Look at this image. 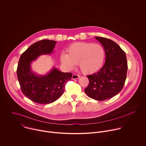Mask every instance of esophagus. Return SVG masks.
Wrapping results in <instances>:
<instances>
[{"label": "esophagus", "mask_w": 146, "mask_h": 146, "mask_svg": "<svg viewBox=\"0 0 146 146\" xmlns=\"http://www.w3.org/2000/svg\"><path fill=\"white\" fill-rule=\"evenodd\" d=\"M79 77H80V76L78 75V74H73L72 75V78L73 80L77 79V78H78Z\"/></svg>", "instance_id": "obj_1"}]
</instances>
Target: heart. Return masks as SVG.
Here are the masks:
<instances>
[{
	"instance_id": "obj_1",
	"label": "heart",
	"mask_w": 146,
	"mask_h": 146,
	"mask_svg": "<svg viewBox=\"0 0 146 146\" xmlns=\"http://www.w3.org/2000/svg\"><path fill=\"white\" fill-rule=\"evenodd\" d=\"M105 55V48L99 44L76 43L69 46L67 54H61L60 62L68 69H72L78 64L83 73L89 74L96 72L102 68Z\"/></svg>"
}]
</instances>
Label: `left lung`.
<instances>
[{"label": "left lung", "instance_id": "1", "mask_svg": "<svg viewBox=\"0 0 146 146\" xmlns=\"http://www.w3.org/2000/svg\"><path fill=\"white\" fill-rule=\"evenodd\" d=\"M106 52L105 64L96 73L87 76L89 84L86 94L96 100L110 99L122 89L127 78L128 64L126 54L114 41L95 37Z\"/></svg>", "mask_w": 146, "mask_h": 146}]
</instances>
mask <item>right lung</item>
Wrapping results in <instances>:
<instances>
[{"label":"right lung","mask_w":146,"mask_h":146,"mask_svg":"<svg viewBox=\"0 0 146 146\" xmlns=\"http://www.w3.org/2000/svg\"><path fill=\"white\" fill-rule=\"evenodd\" d=\"M56 43L54 40L38 41L22 54L18 62L17 75L21 90L32 101L41 105L56 100L72 76V73L61 72L54 67L46 75H37L32 70V62L40 55L52 52Z\"/></svg>","instance_id":"add662e5"}]
</instances>
